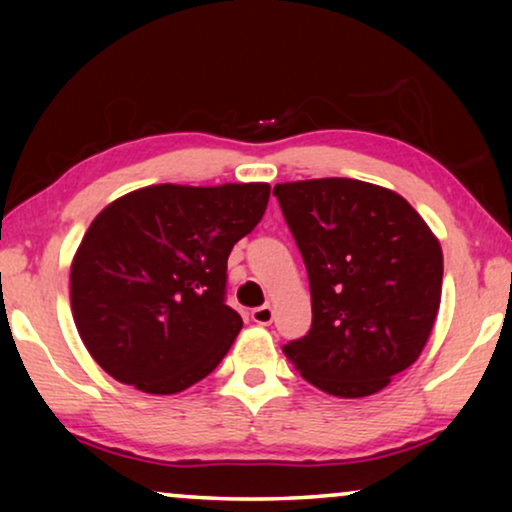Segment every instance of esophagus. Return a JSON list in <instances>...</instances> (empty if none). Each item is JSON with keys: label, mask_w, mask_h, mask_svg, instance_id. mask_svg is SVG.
I'll return each instance as SVG.
<instances>
[{"label": "esophagus", "mask_w": 512, "mask_h": 512, "mask_svg": "<svg viewBox=\"0 0 512 512\" xmlns=\"http://www.w3.org/2000/svg\"><path fill=\"white\" fill-rule=\"evenodd\" d=\"M272 317H275V312H272L270 305H263V307H256V310H251V321L258 326H270Z\"/></svg>", "instance_id": "obj_1"}]
</instances>
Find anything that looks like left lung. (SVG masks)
<instances>
[{
  "label": "left lung",
  "instance_id": "1",
  "mask_svg": "<svg viewBox=\"0 0 512 512\" xmlns=\"http://www.w3.org/2000/svg\"><path fill=\"white\" fill-rule=\"evenodd\" d=\"M303 254L312 328L284 354L340 398L382 391L419 359L443 293V249L403 195L359 179L277 184Z\"/></svg>",
  "mask_w": 512,
  "mask_h": 512
}]
</instances>
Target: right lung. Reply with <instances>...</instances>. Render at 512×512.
<instances>
[{
	"label": "right lung",
	"mask_w": 512,
	"mask_h": 512,
	"mask_svg": "<svg viewBox=\"0 0 512 512\" xmlns=\"http://www.w3.org/2000/svg\"><path fill=\"white\" fill-rule=\"evenodd\" d=\"M270 184L137 188L102 209L72 258L76 331L102 370L179 394L228 354L242 317L223 303L228 256L263 219Z\"/></svg>",
	"instance_id": "1"
}]
</instances>
